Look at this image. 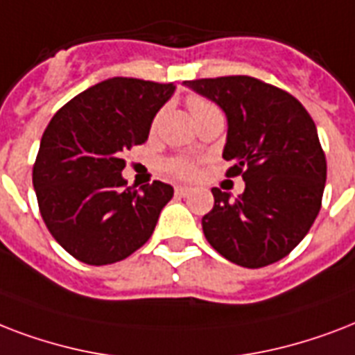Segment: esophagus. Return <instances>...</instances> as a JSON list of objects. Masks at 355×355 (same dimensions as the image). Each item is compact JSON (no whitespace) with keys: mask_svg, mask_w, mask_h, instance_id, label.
Segmentation results:
<instances>
[{"mask_svg":"<svg viewBox=\"0 0 355 355\" xmlns=\"http://www.w3.org/2000/svg\"><path fill=\"white\" fill-rule=\"evenodd\" d=\"M174 192L175 196H187V194H191V189L189 187H175Z\"/></svg>","mask_w":355,"mask_h":355,"instance_id":"esophagus-1","label":"esophagus"}]
</instances>
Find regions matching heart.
<instances>
[{
    "instance_id": "1",
    "label": "heart",
    "mask_w": 355,
    "mask_h": 355,
    "mask_svg": "<svg viewBox=\"0 0 355 355\" xmlns=\"http://www.w3.org/2000/svg\"><path fill=\"white\" fill-rule=\"evenodd\" d=\"M187 103H189V109H191L194 120L207 116L211 112H220L215 103H211L202 96H191L187 100ZM163 168L166 174L175 178V180H189V178L196 174V163L191 157H185V155H174V157L164 159Z\"/></svg>"
}]
</instances>
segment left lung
Wrapping results in <instances>:
<instances>
[{"mask_svg": "<svg viewBox=\"0 0 355 355\" xmlns=\"http://www.w3.org/2000/svg\"><path fill=\"white\" fill-rule=\"evenodd\" d=\"M222 107L227 178L243 175L244 192L230 200L213 189L215 205L203 235L227 261L261 268L289 255L322 205L326 155L306 107L287 90L250 76L185 81Z\"/></svg>", "mask_w": 355, "mask_h": 355, "instance_id": "8db88e82", "label": "left lung"}]
</instances>
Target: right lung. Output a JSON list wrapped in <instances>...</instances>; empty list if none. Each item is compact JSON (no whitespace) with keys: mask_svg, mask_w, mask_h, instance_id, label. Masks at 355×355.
<instances>
[{"mask_svg":"<svg viewBox=\"0 0 355 355\" xmlns=\"http://www.w3.org/2000/svg\"><path fill=\"white\" fill-rule=\"evenodd\" d=\"M174 83L112 78L62 105L44 131L33 164L40 215L53 239L87 265H111L152 237L174 189L153 181L135 191L122 178L123 152L146 142Z\"/></svg>","mask_w":355,"mask_h":355,"instance_id":"1","label":"right lung"}]
</instances>
